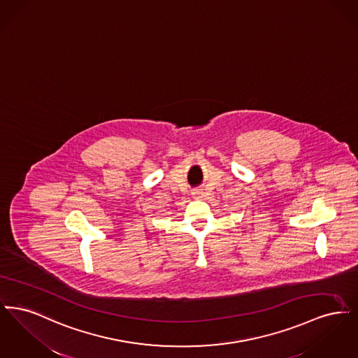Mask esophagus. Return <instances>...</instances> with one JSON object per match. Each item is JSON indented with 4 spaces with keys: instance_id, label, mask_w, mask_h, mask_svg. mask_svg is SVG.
<instances>
[{
    "instance_id": "obj_1",
    "label": "esophagus",
    "mask_w": 358,
    "mask_h": 358,
    "mask_svg": "<svg viewBox=\"0 0 358 358\" xmlns=\"http://www.w3.org/2000/svg\"><path fill=\"white\" fill-rule=\"evenodd\" d=\"M192 196H193V199H196V200H203V199H204V192L200 190V189H197V190H193V192H192Z\"/></svg>"
}]
</instances>
